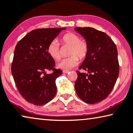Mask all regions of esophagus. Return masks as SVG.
Wrapping results in <instances>:
<instances>
[{"mask_svg": "<svg viewBox=\"0 0 133 133\" xmlns=\"http://www.w3.org/2000/svg\"><path fill=\"white\" fill-rule=\"evenodd\" d=\"M69 71L68 70H64L63 71V73L64 74H66V73H68Z\"/></svg>", "mask_w": 133, "mask_h": 133, "instance_id": "obj_1", "label": "esophagus"}]
</instances>
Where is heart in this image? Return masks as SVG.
Here are the masks:
<instances>
[{
	"label": "heart",
	"instance_id": "obj_1",
	"mask_svg": "<svg viewBox=\"0 0 133 133\" xmlns=\"http://www.w3.org/2000/svg\"><path fill=\"white\" fill-rule=\"evenodd\" d=\"M61 42L64 45L70 46L69 55L70 56L63 59L59 63V68L69 70L77 66L79 59H84L89 52V43L85 38H80L79 35L74 32H67L61 38ZM61 45L58 40H54L48 46V52L55 60L58 61L61 57Z\"/></svg>",
	"mask_w": 133,
	"mask_h": 133
}]
</instances>
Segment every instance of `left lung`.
I'll list each match as a JSON object with an SVG mask.
<instances>
[{
  "label": "left lung",
  "instance_id": "8db88e82",
  "mask_svg": "<svg viewBox=\"0 0 133 133\" xmlns=\"http://www.w3.org/2000/svg\"><path fill=\"white\" fill-rule=\"evenodd\" d=\"M89 43V52L79 70L75 89L85 103L95 104L103 101L113 90L119 75V65L115 43L104 32L91 27H76Z\"/></svg>",
  "mask_w": 133,
  "mask_h": 133
}]
</instances>
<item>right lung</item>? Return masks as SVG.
Masks as SVG:
<instances>
[{
    "mask_svg": "<svg viewBox=\"0 0 133 133\" xmlns=\"http://www.w3.org/2000/svg\"><path fill=\"white\" fill-rule=\"evenodd\" d=\"M65 28L32 30L16 45L11 72L16 87L25 101L37 106L50 101L56 93V79L62 71L48 52L49 44ZM52 70L50 75L46 70Z\"/></svg>",
    "mask_w": 133,
    "mask_h": 133,
    "instance_id": "1",
    "label": "right lung"
}]
</instances>
